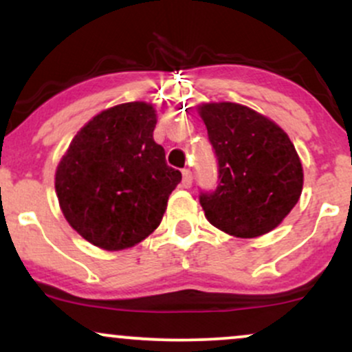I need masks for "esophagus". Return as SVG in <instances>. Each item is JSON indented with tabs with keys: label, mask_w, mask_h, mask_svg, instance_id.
Returning a JSON list of instances; mask_svg holds the SVG:
<instances>
[{
	"label": "esophagus",
	"mask_w": 352,
	"mask_h": 352,
	"mask_svg": "<svg viewBox=\"0 0 352 352\" xmlns=\"http://www.w3.org/2000/svg\"><path fill=\"white\" fill-rule=\"evenodd\" d=\"M192 172H190L188 168H184V170H182V185H184L185 188H190L192 187Z\"/></svg>",
	"instance_id": "34e87169"
}]
</instances>
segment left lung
I'll return each mask as SVG.
<instances>
[{
	"label": "left lung",
	"mask_w": 352,
	"mask_h": 352,
	"mask_svg": "<svg viewBox=\"0 0 352 352\" xmlns=\"http://www.w3.org/2000/svg\"><path fill=\"white\" fill-rule=\"evenodd\" d=\"M199 111L218 162L217 188L199 197L207 220L238 238L272 232L302 190L293 142L281 127L240 104L212 102Z\"/></svg>",
	"instance_id": "obj_1"
}]
</instances>
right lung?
Masks as SVG:
<instances>
[{
  "label": "right lung",
  "mask_w": 352,
  "mask_h": 352,
  "mask_svg": "<svg viewBox=\"0 0 352 352\" xmlns=\"http://www.w3.org/2000/svg\"><path fill=\"white\" fill-rule=\"evenodd\" d=\"M157 114L145 102L100 112L72 139L56 170L64 217L99 248L124 250L160 225L182 173L153 140Z\"/></svg>",
  "instance_id": "right-lung-1"
}]
</instances>
